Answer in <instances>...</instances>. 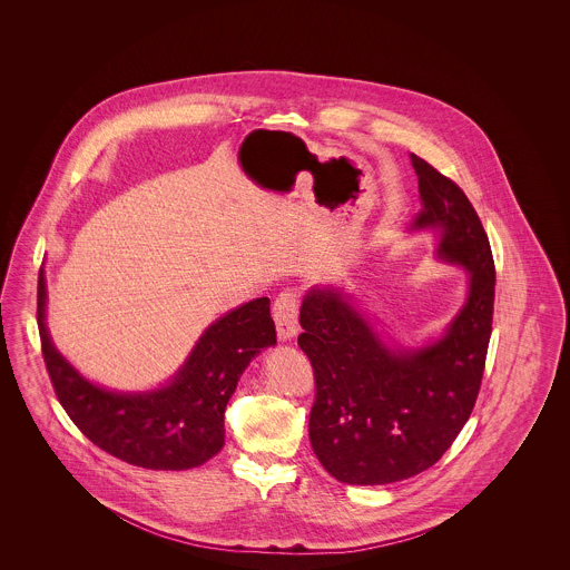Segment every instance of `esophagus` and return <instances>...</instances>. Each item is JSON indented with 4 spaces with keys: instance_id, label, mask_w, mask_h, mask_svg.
Returning a JSON list of instances; mask_svg holds the SVG:
<instances>
[{
    "instance_id": "obj_1",
    "label": "esophagus",
    "mask_w": 570,
    "mask_h": 570,
    "mask_svg": "<svg viewBox=\"0 0 570 570\" xmlns=\"http://www.w3.org/2000/svg\"><path fill=\"white\" fill-rule=\"evenodd\" d=\"M273 321L277 326V337L282 342L293 340L298 331V297L293 291L279 293L273 301Z\"/></svg>"
}]
</instances>
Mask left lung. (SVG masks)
I'll list each match as a JSON object with an SVG mask.
<instances>
[{
    "label": "left lung",
    "mask_w": 570,
    "mask_h": 570,
    "mask_svg": "<svg viewBox=\"0 0 570 570\" xmlns=\"http://www.w3.org/2000/svg\"><path fill=\"white\" fill-rule=\"evenodd\" d=\"M410 160L421 194L410 230H434L435 256L468 273V297L440 337L404 348L389 346L342 288L307 291L298 346L316 380L309 442L348 485H386L432 468L470 419L485 370L495 293L488 233L455 181L414 154Z\"/></svg>",
    "instance_id": "1"
}]
</instances>
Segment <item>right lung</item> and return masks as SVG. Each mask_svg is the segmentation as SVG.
Returning <instances> with one entry per match:
<instances>
[{
    "label": "right lung",
    "instance_id": "obj_1",
    "mask_svg": "<svg viewBox=\"0 0 570 570\" xmlns=\"http://www.w3.org/2000/svg\"><path fill=\"white\" fill-rule=\"evenodd\" d=\"M38 331L59 404L96 446L147 470H190L224 446V410L249 361L275 346L269 298L244 303L198 337L160 389L124 393L94 384L55 348L47 328V279L38 275Z\"/></svg>",
    "mask_w": 570,
    "mask_h": 570
}]
</instances>
